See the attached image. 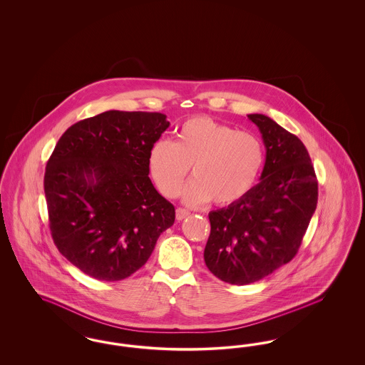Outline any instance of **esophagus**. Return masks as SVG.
I'll return each mask as SVG.
<instances>
[{
  "instance_id": "1",
  "label": "esophagus",
  "mask_w": 365,
  "mask_h": 365,
  "mask_svg": "<svg viewBox=\"0 0 365 365\" xmlns=\"http://www.w3.org/2000/svg\"><path fill=\"white\" fill-rule=\"evenodd\" d=\"M189 210L187 209H183V208H178L176 209V219L178 220H183L185 217H187L189 216Z\"/></svg>"
}]
</instances>
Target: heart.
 <instances>
[{
	"label": "heart",
	"instance_id": "1",
	"mask_svg": "<svg viewBox=\"0 0 365 365\" xmlns=\"http://www.w3.org/2000/svg\"><path fill=\"white\" fill-rule=\"evenodd\" d=\"M264 146L252 133L195 116L183 123L175 140L160 139L149 152V170L158 191L175 197L189 168L194 176L182 191L187 204L230 205L253 189L264 165Z\"/></svg>",
	"mask_w": 365,
	"mask_h": 365
}]
</instances>
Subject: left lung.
Here are the masks:
<instances>
[{"label":"left lung","instance_id":"8db88e82","mask_svg":"<svg viewBox=\"0 0 365 365\" xmlns=\"http://www.w3.org/2000/svg\"><path fill=\"white\" fill-rule=\"evenodd\" d=\"M265 146L257 183L240 201L209 212L204 260L216 278L249 284L287 264L317 205V179L304 143L271 118L252 113Z\"/></svg>","mask_w":365,"mask_h":365}]
</instances>
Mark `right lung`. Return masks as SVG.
<instances>
[{
  "label": "right lung",
  "instance_id": "add662e5",
  "mask_svg": "<svg viewBox=\"0 0 365 365\" xmlns=\"http://www.w3.org/2000/svg\"><path fill=\"white\" fill-rule=\"evenodd\" d=\"M170 127L157 112L106 110L75 123L46 164L53 241L91 278L122 280L150 257L174 205L149 178V152Z\"/></svg>",
  "mask_w": 365,
  "mask_h": 365
}]
</instances>
